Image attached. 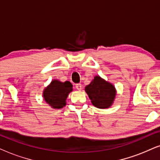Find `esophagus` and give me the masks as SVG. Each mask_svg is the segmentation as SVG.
Instances as JSON below:
<instances>
[{
  "label": "esophagus",
  "mask_w": 160,
  "mask_h": 160,
  "mask_svg": "<svg viewBox=\"0 0 160 160\" xmlns=\"http://www.w3.org/2000/svg\"><path fill=\"white\" fill-rule=\"evenodd\" d=\"M75 88L78 89V90H81L82 89V86H81V84L80 83H77V84H75Z\"/></svg>",
  "instance_id": "1"
}]
</instances>
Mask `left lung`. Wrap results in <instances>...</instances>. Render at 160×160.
<instances>
[{"mask_svg":"<svg viewBox=\"0 0 160 160\" xmlns=\"http://www.w3.org/2000/svg\"><path fill=\"white\" fill-rule=\"evenodd\" d=\"M85 90L93 105L100 109L110 107L116 96L115 87L99 76H96Z\"/></svg>","mask_w":160,"mask_h":160,"instance_id":"obj_1","label":"left lung"}]
</instances>
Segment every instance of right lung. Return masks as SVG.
Here are the masks:
<instances>
[{
    "instance_id": "right-lung-1",
    "label": "right lung",
    "mask_w": 160,
    "mask_h": 160,
    "mask_svg": "<svg viewBox=\"0 0 160 160\" xmlns=\"http://www.w3.org/2000/svg\"><path fill=\"white\" fill-rule=\"evenodd\" d=\"M72 91V85L69 81L61 82L57 80H52L44 89V99L52 108L61 109L66 105V99Z\"/></svg>"
}]
</instances>
